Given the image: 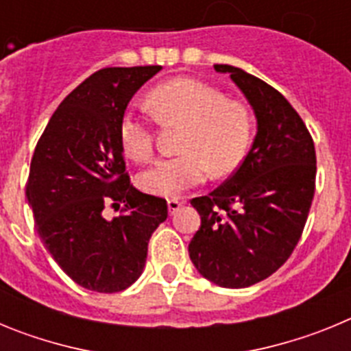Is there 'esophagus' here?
<instances>
[{
	"label": "esophagus",
	"mask_w": 351,
	"mask_h": 351,
	"mask_svg": "<svg viewBox=\"0 0 351 351\" xmlns=\"http://www.w3.org/2000/svg\"><path fill=\"white\" fill-rule=\"evenodd\" d=\"M181 206H182V204L179 202V200H176V198H172V200H169V202H167V207H169L170 214L178 213V210L181 209Z\"/></svg>",
	"instance_id": "esophagus-1"
}]
</instances>
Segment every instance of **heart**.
<instances>
[{
    "instance_id": "b5f03b06",
    "label": "heart",
    "mask_w": 351,
    "mask_h": 351,
    "mask_svg": "<svg viewBox=\"0 0 351 351\" xmlns=\"http://www.w3.org/2000/svg\"><path fill=\"white\" fill-rule=\"evenodd\" d=\"M149 105L163 125L186 126L179 142L181 154L156 161L138 176L144 191L173 198L213 176L234 172L251 141L247 108L210 84L197 79H173L149 93ZM119 144L133 161L153 156V132L144 119L125 112L119 121Z\"/></svg>"
}]
</instances>
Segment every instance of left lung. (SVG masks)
Returning a JSON list of instances; mask_svg holds the SVG:
<instances>
[{"mask_svg":"<svg viewBox=\"0 0 351 351\" xmlns=\"http://www.w3.org/2000/svg\"><path fill=\"white\" fill-rule=\"evenodd\" d=\"M214 70L228 73L246 96L256 135L234 176L191 200L200 228L188 251L206 280L246 288L278 271L299 243L315 195V144L280 91L237 66Z\"/></svg>","mask_w":351,"mask_h":351,"instance_id":"1","label":"left lung"}]
</instances>
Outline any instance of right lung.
<instances>
[{
	"instance_id": "add662e5",
	"label": "right lung",
	"mask_w": 351,
	"mask_h": 351,
	"mask_svg": "<svg viewBox=\"0 0 351 351\" xmlns=\"http://www.w3.org/2000/svg\"><path fill=\"white\" fill-rule=\"evenodd\" d=\"M161 66L104 68L56 108L31 158L26 197L43 244L80 287L123 291L145 267L147 243L169 216L167 200L130 184L119 121ZM123 214L105 220V205Z\"/></svg>"
}]
</instances>
